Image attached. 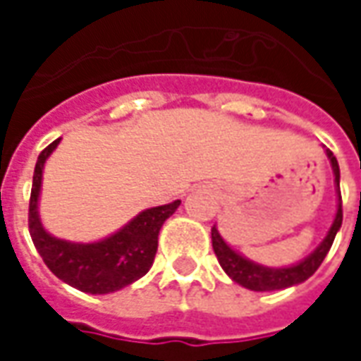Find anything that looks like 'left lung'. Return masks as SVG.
Masks as SVG:
<instances>
[{
	"mask_svg": "<svg viewBox=\"0 0 361 361\" xmlns=\"http://www.w3.org/2000/svg\"><path fill=\"white\" fill-rule=\"evenodd\" d=\"M326 157L331 160L334 172V183H336V191H338V209H336V216L326 238L321 242L317 250L311 253L310 257H305L300 263H295L292 267H282V269H272V267H263L253 263L250 259H245L240 253H235L230 245H228L222 235L219 234L216 226H212V250L216 253L220 267L226 271L230 279L242 284L243 288H250L255 292H271V290H282V288H290L300 284L303 280H307L317 271L323 259L326 257V253L331 250V245L334 242V235L341 230L342 226V197H341V170H338V162L331 150L326 149Z\"/></svg>",
	"mask_w": 361,
	"mask_h": 361,
	"instance_id": "1",
	"label": "left lung"
}]
</instances>
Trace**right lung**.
<instances>
[{
	"mask_svg": "<svg viewBox=\"0 0 361 361\" xmlns=\"http://www.w3.org/2000/svg\"><path fill=\"white\" fill-rule=\"evenodd\" d=\"M59 139L48 145L36 160L32 191L28 203V230L40 257L59 280L87 294H110L133 284L152 267L158 250L160 228L181 201L152 207L139 212L119 232L94 243H73L59 240L44 230L38 216V195L46 160Z\"/></svg>",
	"mask_w": 361,
	"mask_h": 361,
	"instance_id": "right-lung-1",
	"label": "right lung"
}]
</instances>
